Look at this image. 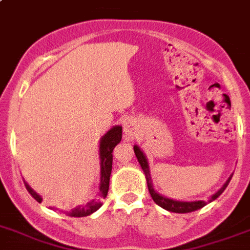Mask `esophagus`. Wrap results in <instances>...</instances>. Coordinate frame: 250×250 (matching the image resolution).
<instances>
[{"label":"esophagus","instance_id":"esophagus-1","mask_svg":"<svg viewBox=\"0 0 250 250\" xmlns=\"http://www.w3.org/2000/svg\"><path fill=\"white\" fill-rule=\"evenodd\" d=\"M136 125H135V122L131 121V119H127V121L123 123V132H125V138L131 140V139L136 138Z\"/></svg>","mask_w":250,"mask_h":250}]
</instances>
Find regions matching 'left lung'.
<instances>
[{
    "label": "left lung",
    "mask_w": 250,
    "mask_h": 250,
    "mask_svg": "<svg viewBox=\"0 0 250 250\" xmlns=\"http://www.w3.org/2000/svg\"><path fill=\"white\" fill-rule=\"evenodd\" d=\"M133 152L136 155V159H138L140 167H142L144 174H146V185H148V190H149V194L152 199L155 201L156 205H159L160 207H163L167 211H170V212H177V214H186V212H193L195 209H199L202 207H205L207 205V202L205 201H194V202H182V201H174V199H169V198L164 197L161 194H159L153 188V185H152V180H150V173H149V165H148V160H146V156L142 152V149L139 148L138 146H133ZM232 176L227 180V182L223 185V188L220 190H218L216 193L211 197L208 202L215 201L216 198L220 195V194L226 190V188L229 184Z\"/></svg>",
    "instance_id": "1"
}]
</instances>
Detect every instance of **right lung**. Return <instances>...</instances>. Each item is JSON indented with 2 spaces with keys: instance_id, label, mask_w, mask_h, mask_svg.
<instances>
[{
  "instance_id": "obj_1",
  "label": "right lung",
  "mask_w": 250,
  "mask_h": 250,
  "mask_svg": "<svg viewBox=\"0 0 250 250\" xmlns=\"http://www.w3.org/2000/svg\"><path fill=\"white\" fill-rule=\"evenodd\" d=\"M122 140V127L115 125L110 131L104 133L100 142V159H101V180H100V199H93L91 202L86 203L85 206H77L70 211H66L65 214L68 216L73 218H83L87 215L93 214L97 209L102 206V199L106 198L108 191V184H110V176H111L112 169V150L119 144ZM24 186L27 188V191L31 194V197L38 201L39 203L42 202V197L39 194H36L32 190L28 184L24 182Z\"/></svg>"
}]
</instances>
